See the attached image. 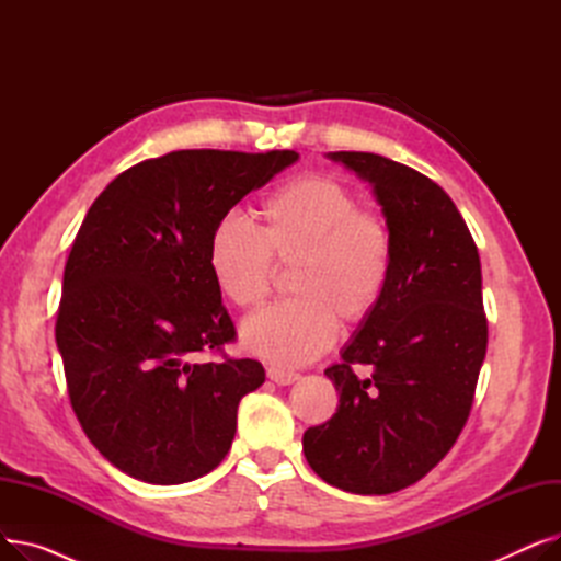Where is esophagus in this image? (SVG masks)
Segmentation results:
<instances>
[{"label": "esophagus", "mask_w": 561, "mask_h": 561, "mask_svg": "<svg viewBox=\"0 0 561 561\" xmlns=\"http://www.w3.org/2000/svg\"><path fill=\"white\" fill-rule=\"evenodd\" d=\"M268 377L275 381V385H279V387H288V385H293V381H296L300 375L293 373V370H284V368L271 366V368H268Z\"/></svg>", "instance_id": "obj_1"}]
</instances>
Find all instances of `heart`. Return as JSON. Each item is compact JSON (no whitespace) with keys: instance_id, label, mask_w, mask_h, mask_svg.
<instances>
[{"instance_id":"1","label":"heart","mask_w":561,"mask_h":561,"mask_svg":"<svg viewBox=\"0 0 561 561\" xmlns=\"http://www.w3.org/2000/svg\"><path fill=\"white\" fill-rule=\"evenodd\" d=\"M261 220L254 229L241 214H225L209 239V268L229 302L254 307L268 296L275 261L298 263L290 282L298 298L248 316L241 341L265 362L302 366L334 345L339 316L357 325L385 298L393 236L385 218L322 174L279 186L261 204Z\"/></svg>"}]
</instances>
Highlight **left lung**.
<instances>
[{
	"instance_id": "1",
	"label": "left lung",
	"mask_w": 561,
	"mask_h": 561,
	"mask_svg": "<svg viewBox=\"0 0 561 561\" xmlns=\"http://www.w3.org/2000/svg\"><path fill=\"white\" fill-rule=\"evenodd\" d=\"M330 157L373 186L393 236V273L343 362L325 370L336 414L305 432L302 450L328 484L387 495L425 478L468 421L489 339L480 254L430 176L370 152ZM355 365L371 375L359 378Z\"/></svg>"
}]
</instances>
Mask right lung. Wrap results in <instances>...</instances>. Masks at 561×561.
Segmentation results:
<instances>
[{"mask_svg": "<svg viewBox=\"0 0 561 561\" xmlns=\"http://www.w3.org/2000/svg\"><path fill=\"white\" fill-rule=\"evenodd\" d=\"M298 159L176 150L121 172L88 209L64 273L56 345L91 444L150 484L197 480L225 459L236 409L265 379L236 341L209 268L216 222ZM197 354H218L209 365Z\"/></svg>", "mask_w": 561, "mask_h": 561, "instance_id": "right-lung-1", "label": "right lung"}]
</instances>
